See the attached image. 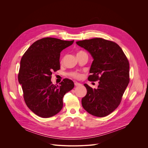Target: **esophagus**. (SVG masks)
I'll return each mask as SVG.
<instances>
[{"label":"esophagus","mask_w":148,"mask_h":148,"mask_svg":"<svg viewBox=\"0 0 148 148\" xmlns=\"http://www.w3.org/2000/svg\"><path fill=\"white\" fill-rule=\"evenodd\" d=\"M74 85H75V86H81L82 84H80V83H79L78 82H75L74 83Z\"/></svg>","instance_id":"1"}]
</instances>
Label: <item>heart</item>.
<instances>
[{
    "mask_svg": "<svg viewBox=\"0 0 148 148\" xmlns=\"http://www.w3.org/2000/svg\"><path fill=\"white\" fill-rule=\"evenodd\" d=\"M84 53V52L83 51H79L78 53H77V54H80V53ZM69 75H71L72 77H73V78H75V79H79L80 77H81V75H80L79 73H76V72L71 73L69 74Z\"/></svg>",
    "mask_w": 148,
    "mask_h": 148,
    "instance_id": "heart-1",
    "label": "heart"
}]
</instances>
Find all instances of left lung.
<instances>
[{
  "mask_svg": "<svg viewBox=\"0 0 148 148\" xmlns=\"http://www.w3.org/2000/svg\"><path fill=\"white\" fill-rule=\"evenodd\" d=\"M94 59L88 77L89 81L98 80L97 89L87 84V94L82 99V106L89 114L104 117L112 113L121 103L130 82L128 60L120 47L103 38L77 41Z\"/></svg>",
  "mask_w": 148,
  "mask_h": 148,
  "instance_id": "obj_1",
  "label": "left lung"
}]
</instances>
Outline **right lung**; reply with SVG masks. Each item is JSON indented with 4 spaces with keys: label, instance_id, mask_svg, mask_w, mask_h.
I'll return each instance as SVG.
<instances>
[{
    "label": "right lung",
    "instance_id": "right-lung-1",
    "mask_svg": "<svg viewBox=\"0 0 148 148\" xmlns=\"http://www.w3.org/2000/svg\"><path fill=\"white\" fill-rule=\"evenodd\" d=\"M73 41L44 38L31 45L20 61L18 76L25 101L38 116L47 118L58 113L63 107V97L74 87L65 79L56 86L51 82L52 72L60 69V52L72 45Z\"/></svg>",
    "mask_w": 148,
    "mask_h": 148
}]
</instances>
